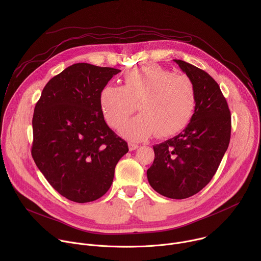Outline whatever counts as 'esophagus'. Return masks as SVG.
<instances>
[{
    "label": "esophagus",
    "mask_w": 261,
    "mask_h": 261,
    "mask_svg": "<svg viewBox=\"0 0 261 261\" xmlns=\"http://www.w3.org/2000/svg\"><path fill=\"white\" fill-rule=\"evenodd\" d=\"M128 145H129V150L130 151H134V150H136V148H138V146H139L138 144L133 143V142H129Z\"/></svg>",
    "instance_id": "1"
}]
</instances>
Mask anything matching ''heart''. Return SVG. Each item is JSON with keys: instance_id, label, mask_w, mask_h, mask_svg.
I'll return each instance as SVG.
<instances>
[{"instance_id": "heart-1", "label": "heart", "mask_w": 261, "mask_h": 261, "mask_svg": "<svg viewBox=\"0 0 261 261\" xmlns=\"http://www.w3.org/2000/svg\"><path fill=\"white\" fill-rule=\"evenodd\" d=\"M136 104L140 115L122 127L123 136L135 141L156 132L159 137H170L187 127L194 115L195 87L188 76L148 65L128 71L123 87L106 86L100 93L102 115L115 129L134 113Z\"/></svg>"}]
</instances>
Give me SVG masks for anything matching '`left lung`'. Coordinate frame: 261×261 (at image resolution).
<instances>
[{
    "instance_id": "obj_1",
    "label": "left lung",
    "mask_w": 261,
    "mask_h": 261,
    "mask_svg": "<svg viewBox=\"0 0 261 261\" xmlns=\"http://www.w3.org/2000/svg\"><path fill=\"white\" fill-rule=\"evenodd\" d=\"M173 61L194 84L196 107L182 132L153 146L155 159L146 175L159 194L184 199L198 193L215 175L229 144L231 116L208 73L185 61Z\"/></svg>"
}]
</instances>
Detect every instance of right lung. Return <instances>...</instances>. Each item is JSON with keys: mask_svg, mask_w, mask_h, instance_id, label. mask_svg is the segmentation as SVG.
Segmentation results:
<instances>
[{"mask_svg": "<svg viewBox=\"0 0 261 261\" xmlns=\"http://www.w3.org/2000/svg\"><path fill=\"white\" fill-rule=\"evenodd\" d=\"M119 72L74 64L46 84L36 103L32 157L51 187L71 201L102 197L129 151L105 123L100 107L102 89Z\"/></svg>", "mask_w": 261, "mask_h": 261, "instance_id": "add662e5", "label": "right lung"}]
</instances>
